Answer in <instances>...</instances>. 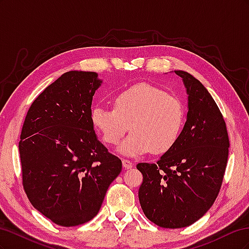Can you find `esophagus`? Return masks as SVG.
Returning a JSON list of instances; mask_svg holds the SVG:
<instances>
[{"mask_svg": "<svg viewBox=\"0 0 249 249\" xmlns=\"http://www.w3.org/2000/svg\"><path fill=\"white\" fill-rule=\"evenodd\" d=\"M123 166L124 169H130L133 167V163L129 160H125V159H123Z\"/></svg>", "mask_w": 249, "mask_h": 249, "instance_id": "1", "label": "esophagus"}]
</instances>
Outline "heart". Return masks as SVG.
Here are the masks:
<instances>
[{"label":"heart","instance_id":"b5f03b06","mask_svg":"<svg viewBox=\"0 0 249 249\" xmlns=\"http://www.w3.org/2000/svg\"><path fill=\"white\" fill-rule=\"evenodd\" d=\"M182 102L149 84H138L113 97V109L96 106L91 123L104 141L116 145L126 131L132 133L118 147L126 157H138L153 149L166 153L178 141L184 124Z\"/></svg>","mask_w":249,"mask_h":249}]
</instances>
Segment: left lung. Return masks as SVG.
Here are the masks:
<instances>
[{
    "instance_id": "8db88e82",
    "label": "left lung",
    "mask_w": 249,
    "mask_h": 249,
    "mask_svg": "<svg viewBox=\"0 0 249 249\" xmlns=\"http://www.w3.org/2000/svg\"><path fill=\"white\" fill-rule=\"evenodd\" d=\"M188 95L186 123L176 144L157 164L139 163L143 213L165 229L196 222L214 203L227 167L230 141L221 112L192 74L175 71Z\"/></svg>"
}]
</instances>
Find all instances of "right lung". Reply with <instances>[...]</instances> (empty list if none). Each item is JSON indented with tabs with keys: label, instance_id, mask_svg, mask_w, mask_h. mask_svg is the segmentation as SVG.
Masks as SVG:
<instances>
[{
	"label": "right lung",
	"instance_id": "right-lung-1",
	"mask_svg": "<svg viewBox=\"0 0 249 249\" xmlns=\"http://www.w3.org/2000/svg\"><path fill=\"white\" fill-rule=\"evenodd\" d=\"M103 84L93 71L63 73L36 97L18 144L22 185L33 207L61 227L99 213L122 160L97 139L91 104Z\"/></svg>",
	"mask_w": 249,
	"mask_h": 249
}]
</instances>
